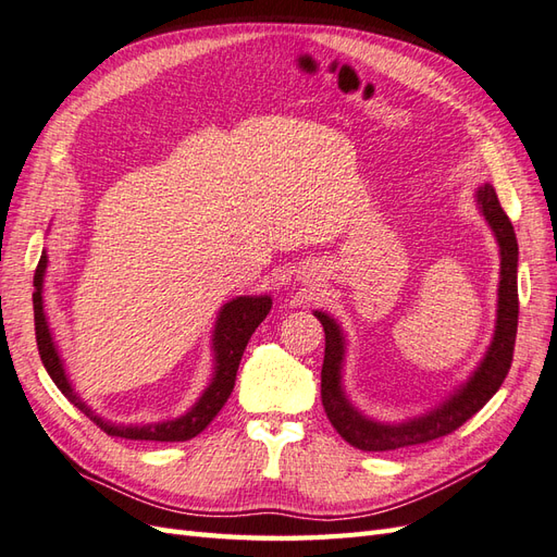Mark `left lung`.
<instances>
[{"mask_svg":"<svg viewBox=\"0 0 557 557\" xmlns=\"http://www.w3.org/2000/svg\"><path fill=\"white\" fill-rule=\"evenodd\" d=\"M475 202L484 221L490 223L502 253V273H498V301L496 326L492 344L475 372L449 393L445 400L421 417L403 423H383L364 417L344 391V360H346V334L341 324L322 310H312L324 326V362H322V405L326 419L332 421L336 433L348 445L362 451H388L449 435L463 425L470 417L492 400L502 388L512 362V346L518 334V239L506 211L498 205V197L490 183L475 190Z\"/></svg>","mask_w":557,"mask_h":557,"instance_id":"left-lung-1","label":"left lung"}]
</instances>
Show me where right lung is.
<instances>
[{
    "mask_svg": "<svg viewBox=\"0 0 557 557\" xmlns=\"http://www.w3.org/2000/svg\"><path fill=\"white\" fill-rule=\"evenodd\" d=\"M49 256L41 251V259L35 270V294H33V306H35V334H37V348L39 358L45 362V369L49 372L51 381L59 386V391L73 403L82 414H87L101 431H106L112 437H124V440H154V442H183L193 440L199 435L205 428L219 414L221 407L227 403L233 388H235V376L242 355L249 344L251 334L256 332L265 315L273 308V298L268 294L261 296H237L233 301H227L221 310L216 324H213L211 334V350H213V374L205 393L199 395V400L185 411L183 417L160 421V423H143V425H124V423H112L103 417H98L96 411L82 400L75 393L73 383H70L63 360L59 355V348L53 344V334L49 330L47 312H45V275H47Z\"/></svg>",
    "mask_w": 557,
    "mask_h": 557,
    "instance_id": "obj_1",
    "label": "right lung"
}]
</instances>
